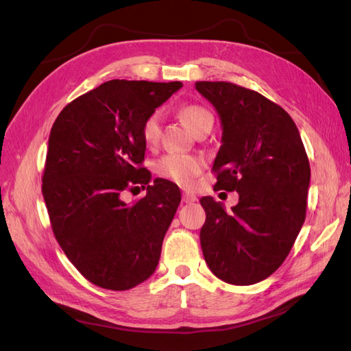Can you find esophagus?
Returning a JSON list of instances; mask_svg holds the SVG:
<instances>
[{"instance_id": "34e87169", "label": "esophagus", "mask_w": 351, "mask_h": 351, "mask_svg": "<svg viewBox=\"0 0 351 351\" xmlns=\"http://www.w3.org/2000/svg\"><path fill=\"white\" fill-rule=\"evenodd\" d=\"M196 200H197V197L195 195H192V193H184L183 195V202H184V204H193V202H196Z\"/></svg>"}]
</instances>
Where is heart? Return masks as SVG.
I'll return each instance as SVG.
<instances>
[{
	"label": "heart",
	"instance_id": "b5f03b06",
	"mask_svg": "<svg viewBox=\"0 0 351 351\" xmlns=\"http://www.w3.org/2000/svg\"><path fill=\"white\" fill-rule=\"evenodd\" d=\"M180 119L193 133L200 127L214 124V117L202 105L189 104L180 110ZM142 139L145 145L154 146L161 134V112L152 111L142 123ZM205 161L200 156L184 154H168L155 164V171L159 177L167 178L180 187L189 189L195 184L196 177L202 173Z\"/></svg>",
	"mask_w": 351,
	"mask_h": 351
}]
</instances>
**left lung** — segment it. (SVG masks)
<instances>
[{
    "label": "left lung",
    "instance_id": "obj_1",
    "mask_svg": "<svg viewBox=\"0 0 351 351\" xmlns=\"http://www.w3.org/2000/svg\"><path fill=\"white\" fill-rule=\"evenodd\" d=\"M196 90L222 127L215 190L239 193L231 212L214 197L200 199L202 252L219 280L256 284L281 267L302 230L309 159L291 117L261 93L228 82H196Z\"/></svg>",
    "mask_w": 351,
    "mask_h": 351
}]
</instances>
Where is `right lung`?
Wrapping results in <instances>:
<instances>
[{"label":"right lung","instance_id":"add662e5","mask_svg":"<svg viewBox=\"0 0 351 351\" xmlns=\"http://www.w3.org/2000/svg\"><path fill=\"white\" fill-rule=\"evenodd\" d=\"M182 82L110 80L71 101L52 125L42 177L54 236L84 278L123 291L155 272L182 200L178 187L142 168V123ZM147 184L133 206L121 195ZM145 189V186H142Z\"/></svg>","mask_w":351,"mask_h":351}]
</instances>
